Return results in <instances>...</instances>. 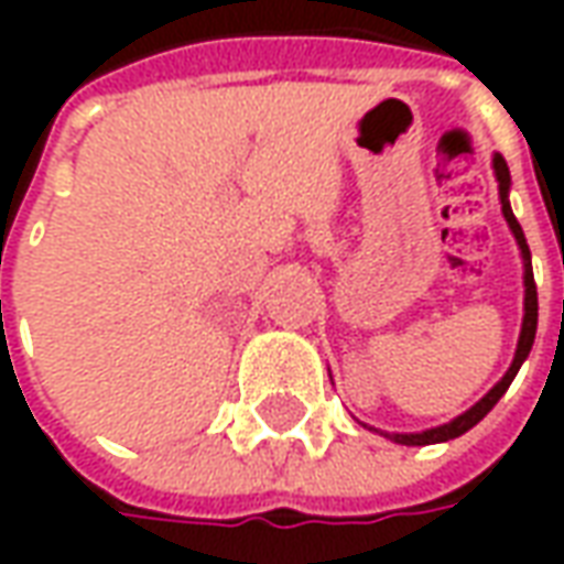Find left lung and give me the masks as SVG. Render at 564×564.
Instances as JSON below:
<instances>
[{
	"label": "left lung",
	"instance_id": "obj_1",
	"mask_svg": "<svg viewBox=\"0 0 564 564\" xmlns=\"http://www.w3.org/2000/svg\"><path fill=\"white\" fill-rule=\"evenodd\" d=\"M492 172H496L498 181V202H501V214H505V220H508L510 232L517 238V247H520V257H522V286H525V295H522V329H520V341H517V354H513V362L505 371V378L498 380L492 390L486 392L480 402H474L465 414L453 416L449 423L435 425V429H423V432H380V435H387L395 444H404V447H425V444H441V441H453V437L465 435L468 429L480 423L492 408L498 404V399L508 392V387L517 378V371L520 366L529 359L532 354V344H534V332H538V286H534V274H532V253H529V245H525V235H522V226L513 217V210H510V172H508V162L501 153L492 156ZM366 425V423H362ZM371 429V425H366ZM378 432V429H375Z\"/></svg>",
	"mask_w": 564,
	"mask_h": 564
}]
</instances>
